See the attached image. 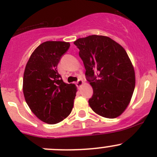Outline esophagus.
Instances as JSON below:
<instances>
[{
	"instance_id": "obj_1",
	"label": "esophagus",
	"mask_w": 157,
	"mask_h": 157,
	"mask_svg": "<svg viewBox=\"0 0 157 157\" xmlns=\"http://www.w3.org/2000/svg\"><path fill=\"white\" fill-rule=\"evenodd\" d=\"M83 84V81L82 80H78V81L77 82V86H79V87H80Z\"/></svg>"
}]
</instances>
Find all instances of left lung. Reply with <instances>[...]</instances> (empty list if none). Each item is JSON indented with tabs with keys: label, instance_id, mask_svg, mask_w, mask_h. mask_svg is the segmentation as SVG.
<instances>
[{
	"label": "left lung",
	"instance_id": "1",
	"mask_svg": "<svg viewBox=\"0 0 157 157\" xmlns=\"http://www.w3.org/2000/svg\"><path fill=\"white\" fill-rule=\"evenodd\" d=\"M79 48L88 81L93 90L89 105L104 118L121 115L131 102L135 72L127 52L105 36L92 35L74 42Z\"/></svg>",
	"mask_w": 157,
	"mask_h": 157
}]
</instances>
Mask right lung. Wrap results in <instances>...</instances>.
Returning a JSON list of instances; mask_svg holds the SVG:
<instances>
[{"label": "right lung", "mask_w": 157, "mask_h": 157, "mask_svg": "<svg viewBox=\"0 0 157 157\" xmlns=\"http://www.w3.org/2000/svg\"><path fill=\"white\" fill-rule=\"evenodd\" d=\"M69 42L47 41L32 53L23 74L25 100L39 119L54 124L63 121L74 106L77 87L64 83L57 71Z\"/></svg>", "instance_id": "add662e5"}]
</instances>
